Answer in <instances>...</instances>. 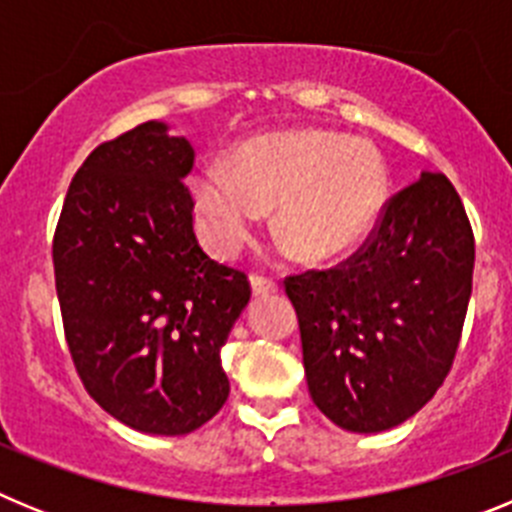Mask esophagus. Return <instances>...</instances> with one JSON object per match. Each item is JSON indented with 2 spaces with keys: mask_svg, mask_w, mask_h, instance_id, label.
<instances>
[{
  "mask_svg": "<svg viewBox=\"0 0 512 512\" xmlns=\"http://www.w3.org/2000/svg\"><path fill=\"white\" fill-rule=\"evenodd\" d=\"M251 287L253 295H274L279 289L277 279L266 277V274H251Z\"/></svg>",
  "mask_w": 512,
  "mask_h": 512,
  "instance_id": "obj_1",
  "label": "esophagus"
}]
</instances>
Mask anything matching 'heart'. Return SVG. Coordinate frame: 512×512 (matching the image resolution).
Instances as JSON below:
<instances>
[{
	"label": "heart",
	"mask_w": 512,
	"mask_h": 512,
	"mask_svg": "<svg viewBox=\"0 0 512 512\" xmlns=\"http://www.w3.org/2000/svg\"><path fill=\"white\" fill-rule=\"evenodd\" d=\"M387 192V164L372 143L315 128L256 135L192 176L202 233L220 256L241 251L264 210L277 207V233L297 259H338L372 233Z\"/></svg>",
	"instance_id": "obj_1"
}]
</instances>
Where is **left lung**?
Masks as SVG:
<instances>
[{"mask_svg":"<svg viewBox=\"0 0 512 512\" xmlns=\"http://www.w3.org/2000/svg\"><path fill=\"white\" fill-rule=\"evenodd\" d=\"M472 271V223L436 171L392 194L346 261L284 279L320 413L354 433L413 418L451 372Z\"/></svg>","mask_w":512,"mask_h":512,"instance_id":"obj_1","label":"left lung"}]
</instances>
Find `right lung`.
Instances as JSON below:
<instances>
[{
	"mask_svg": "<svg viewBox=\"0 0 512 512\" xmlns=\"http://www.w3.org/2000/svg\"><path fill=\"white\" fill-rule=\"evenodd\" d=\"M194 148L143 122L104 140L71 179L53 235L63 333L84 390L135 431L184 436L228 400V333L246 271L194 235Z\"/></svg>",
	"mask_w": 512,
	"mask_h": 512,
	"instance_id": "1",
	"label": "right lung"
}]
</instances>
